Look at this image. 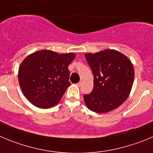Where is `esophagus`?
<instances>
[{"label":"esophagus","instance_id":"34e87169","mask_svg":"<svg viewBox=\"0 0 153 153\" xmlns=\"http://www.w3.org/2000/svg\"><path fill=\"white\" fill-rule=\"evenodd\" d=\"M76 85H77V86H81V85H82V82H78L77 84H76Z\"/></svg>","mask_w":153,"mask_h":153}]
</instances>
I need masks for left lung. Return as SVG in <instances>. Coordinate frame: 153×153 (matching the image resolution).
I'll return each mask as SVG.
<instances>
[{
    "mask_svg": "<svg viewBox=\"0 0 153 153\" xmlns=\"http://www.w3.org/2000/svg\"><path fill=\"white\" fill-rule=\"evenodd\" d=\"M94 76V88L84 94L85 105L93 112L104 113L115 110L128 98L133 85L134 69L121 52L105 49L85 54Z\"/></svg>",
    "mask_w": 153,
    "mask_h": 153,
    "instance_id": "1",
    "label": "left lung"
}]
</instances>
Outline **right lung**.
<instances>
[{"mask_svg":"<svg viewBox=\"0 0 153 153\" xmlns=\"http://www.w3.org/2000/svg\"><path fill=\"white\" fill-rule=\"evenodd\" d=\"M75 54H59L50 50H40L30 54L19 68V82L26 98L42 109L56 106L68 86V65Z\"/></svg>","mask_w":153,"mask_h":153,"instance_id":"1","label":"right lung"}]
</instances>
